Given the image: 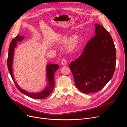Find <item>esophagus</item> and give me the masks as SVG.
Wrapping results in <instances>:
<instances>
[{
	"label": "esophagus",
	"instance_id": "esophagus-1",
	"mask_svg": "<svg viewBox=\"0 0 127 127\" xmlns=\"http://www.w3.org/2000/svg\"><path fill=\"white\" fill-rule=\"evenodd\" d=\"M61 62V64L62 65H66V64H67V61H66V60L65 59H62Z\"/></svg>",
	"mask_w": 127,
	"mask_h": 127
}]
</instances>
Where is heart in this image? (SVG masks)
Listing matches in <instances>:
<instances>
[{"instance_id": "b5f03b06", "label": "heart", "mask_w": 127, "mask_h": 127, "mask_svg": "<svg viewBox=\"0 0 127 127\" xmlns=\"http://www.w3.org/2000/svg\"><path fill=\"white\" fill-rule=\"evenodd\" d=\"M69 36L67 35H64L59 38V42L61 44H65L67 41ZM79 42V38L76 34L73 35L68 39L66 45V48L68 51L74 50L78 46Z\"/></svg>"}]
</instances>
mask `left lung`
<instances>
[{"mask_svg": "<svg viewBox=\"0 0 127 127\" xmlns=\"http://www.w3.org/2000/svg\"><path fill=\"white\" fill-rule=\"evenodd\" d=\"M95 27L96 35L69 65L76 87L85 94L101 90L112 78L116 65V49L109 32L100 25Z\"/></svg>", "mask_w": 127, "mask_h": 127, "instance_id": "8db88e82", "label": "left lung"}]
</instances>
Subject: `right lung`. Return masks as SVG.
I'll return each mask as SVG.
<instances>
[{"label":"right lung","mask_w":127,"mask_h":127,"mask_svg":"<svg viewBox=\"0 0 127 127\" xmlns=\"http://www.w3.org/2000/svg\"><path fill=\"white\" fill-rule=\"evenodd\" d=\"M24 39V36H22L19 35L16 36L14 38L12 39V42L10 43L9 48V53L8 57L7 64L8 70L10 72V74L14 81L17 88L20 92H21L25 95L29 97L40 99H43L47 97H48L53 91L55 86V74L56 71L59 68V66L58 64H49L46 65V79L47 83L42 91L37 93H31L26 91L18 85L17 82L15 81L14 77L13 76V70L12 68L13 62V57H14V50L16 48V46L18 42H20Z\"/></svg>","instance_id":"add662e5"}]
</instances>
